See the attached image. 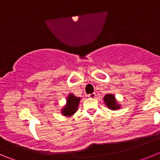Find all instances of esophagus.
I'll return each mask as SVG.
<instances>
[{
	"label": "esophagus",
	"mask_w": 160,
	"mask_h": 160,
	"mask_svg": "<svg viewBox=\"0 0 160 160\" xmlns=\"http://www.w3.org/2000/svg\"><path fill=\"white\" fill-rule=\"evenodd\" d=\"M88 97L90 98H94L96 97V94L94 92L92 93V94H88Z\"/></svg>",
	"instance_id": "1"
}]
</instances>
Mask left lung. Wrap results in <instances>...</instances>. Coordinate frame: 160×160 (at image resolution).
Masks as SVG:
<instances>
[{
    "instance_id": "1",
    "label": "left lung",
    "mask_w": 160,
    "mask_h": 160,
    "mask_svg": "<svg viewBox=\"0 0 160 160\" xmlns=\"http://www.w3.org/2000/svg\"><path fill=\"white\" fill-rule=\"evenodd\" d=\"M104 101H105V103L110 109L116 110V109L119 108V107L117 105L115 99H114V96L112 95V94H107V95L105 96V98H104Z\"/></svg>"
}]
</instances>
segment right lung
I'll return each instance as SVG.
<instances>
[{
  "instance_id": "1",
  "label": "right lung",
  "mask_w": 160,
  "mask_h": 160,
  "mask_svg": "<svg viewBox=\"0 0 160 160\" xmlns=\"http://www.w3.org/2000/svg\"><path fill=\"white\" fill-rule=\"evenodd\" d=\"M79 101H80V98L74 97L73 94H70L67 98V104L65 108L62 109V114L64 115L70 116L73 113H75L78 107Z\"/></svg>"
}]
</instances>
